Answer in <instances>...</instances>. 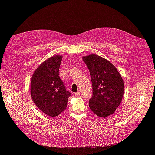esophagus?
Listing matches in <instances>:
<instances>
[{
  "label": "esophagus",
  "instance_id": "obj_1",
  "mask_svg": "<svg viewBox=\"0 0 155 155\" xmlns=\"http://www.w3.org/2000/svg\"><path fill=\"white\" fill-rule=\"evenodd\" d=\"M74 95H75L76 97H78V96L80 95V92H77V93H75L74 94Z\"/></svg>",
  "mask_w": 155,
  "mask_h": 155
}]
</instances>
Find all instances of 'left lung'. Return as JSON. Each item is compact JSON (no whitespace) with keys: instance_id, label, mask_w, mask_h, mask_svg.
<instances>
[{"instance_id":"8db88e82","label":"left lung","mask_w":155,"mask_h":155,"mask_svg":"<svg viewBox=\"0 0 155 155\" xmlns=\"http://www.w3.org/2000/svg\"><path fill=\"white\" fill-rule=\"evenodd\" d=\"M90 71L93 96L89 100L91 111L106 118L112 115L121 102L124 81L115 66L101 56L91 54L82 57Z\"/></svg>"}]
</instances>
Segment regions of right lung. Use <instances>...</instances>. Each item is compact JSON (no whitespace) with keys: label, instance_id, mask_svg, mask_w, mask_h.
I'll list each match as a JSON object with an SVG mask.
<instances>
[{"label":"right lung","instance_id":"add662e5","mask_svg":"<svg viewBox=\"0 0 155 155\" xmlns=\"http://www.w3.org/2000/svg\"><path fill=\"white\" fill-rule=\"evenodd\" d=\"M62 59L60 55L49 58L36 69L31 79L33 102L43 113L51 117L58 116L65 110L71 96L59 77Z\"/></svg>","mask_w":155,"mask_h":155}]
</instances>
